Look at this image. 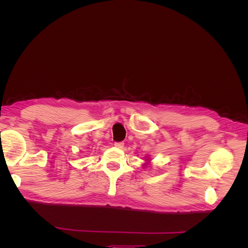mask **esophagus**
I'll return each instance as SVG.
<instances>
[{"label":"esophagus","mask_w":248,"mask_h":248,"mask_svg":"<svg viewBox=\"0 0 248 248\" xmlns=\"http://www.w3.org/2000/svg\"><path fill=\"white\" fill-rule=\"evenodd\" d=\"M115 147L119 148V149H122L124 147V142L122 141H118V142H115Z\"/></svg>","instance_id":"34e87169"}]
</instances>
